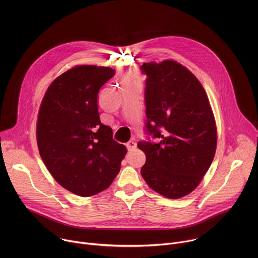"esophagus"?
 <instances>
[{
	"label": "esophagus",
	"mask_w": 258,
	"mask_h": 258,
	"mask_svg": "<svg viewBox=\"0 0 258 258\" xmlns=\"http://www.w3.org/2000/svg\"><path fill=\"white\" fill-rule=\"evenodd\" d=\"M126 148L128 151H133L137 148V143L135 141H130L126 143Z\"/></svg>",
	"instance_id": "obj_1"
}]
</instances>
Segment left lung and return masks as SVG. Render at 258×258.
Instances as JSON below:
<instances>
[{
  "instance_id": "1",
  "label": "left lung",
  "mask_w": 258,
  "mask_h": 258,
  "mask_svg": "<svg viewBox=\"0 0 258 258\" xmlns=\"http://www.w3.org/2000/svg\"><path fill=\"white\" fill-rule=\"evenodd\" d=\"M147 77L146 154L141 174L155 192L170 199L190 194L207 172L216 149V126L207 95L191 71L165 60L141 65ZM157 142L150 141V136Z\"/></svg>"
}]
</instances>
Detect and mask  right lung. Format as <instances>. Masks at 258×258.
<instances>
[{
	"mask_svg": "<svg viewBox=\"0 0 258 258\" xmlns=\"http://www.w3.org/2000/svg\"><path fill=\"white\" fill-rule=\"evenodd\" d=\"M114 75L109 67L76 66L51 84L41 104L36 124L40 155L58 183L82 197L111 185L126 154L98 111V93Z\"/></svg>",
	"mask_w": 258,
	"mask_h": 258,
	"instance_id": "1",
	"label": "right lung"
}]
</instances>
